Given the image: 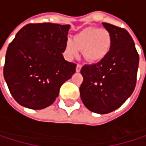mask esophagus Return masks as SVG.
Returning <instances> with one entry per match:
<instances>
[{
    "mask_svg": "<svg viewBox=\"0 0 146 146\" xmlns=\"http://www.w3.org/2000/svg\"><path fill=\"white\" fill-rule=\"evenodd\" d=\"M81 67H82V66H81L80 64H78V65H77V66H76V72H79L80 71Z\"/></svg>",
    "mask_w": 146,
    "mask_h": 146,
    "instance_id": "34e87169",
    "label": "esophagus"
}]
</instances>
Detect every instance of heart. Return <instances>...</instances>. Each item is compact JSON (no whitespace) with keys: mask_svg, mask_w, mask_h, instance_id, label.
I'll return each mask as SVG.
<instances>
[{"mask_svg":"<svg viewBox=\"0 0 146 146\" xmlns=\"http://www.w3.org/2000/svg\"><path fill=\"white\" fill-rule=\"evenodd\" d=\"M111 37L110 33L99 28H86L75 36L74 41L68 39L66 49L70 57L78 55L83 51L85 58L91 63L100 62L106 58L110 51Z\"/></svg>","mask_w":146,"mask_h":146,"instance_id":"b5f03b06","label":"heart"}]
</instances>
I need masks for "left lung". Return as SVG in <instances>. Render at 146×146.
I'll return each instance as SVG.
<instances>
[{"instance_id": "8db88e82", "label": "left lung", "mask_w": 146, "mask_h": 146, "mask_svg": "<svg viewBox=\"0 0 146 146\" xmlns=\"http://www.w3.org/2000/svg\"><path fill=\"white\" fill-rule=\"evenodd\" d=\"M102 25L111 37L110 51L100 62L82 66L80 93L90 111L108 114L118 109L133 93L139 56L125 29L108 23Z\"/></svg>"}]
</instances>
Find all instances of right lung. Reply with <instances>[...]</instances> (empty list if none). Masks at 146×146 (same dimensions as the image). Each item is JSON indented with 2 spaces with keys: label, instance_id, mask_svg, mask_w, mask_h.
Instances as JSON below:
<instances>
[{
  "label": "right lung",
  "instance_id": "obj_1",
  "mask_svg": "<svg viewBox=\"0 0 146 146\" xmlns=\"http://www.w3.org/2000/svg\"><path fill=\"white\" fill-rule=\"evenodd\" d=\"M70 25L42 23L23 27L9 44L3 67L4 79L14 99L31 110H42L58 97L60 87L76 71L66 61Z\"/></svg>",
  "mask_w": 146,
  "mask_h": 146
}]
</instances>
